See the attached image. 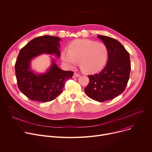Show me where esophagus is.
Segmentation results:
<instances>
[{"label":"esophagus","mask_w":152,"mask_h":152,"mask_svg":"<svg viewBox=\"0 0 152 152\" xmlns=\"http://www.w3.org/2000/svg\"><path fill=\"white\" fill-rule=\"evenodd\" d=\"M80 76V74L79 73H75L74 75H73V77H77Z\"/></svg>","instance_id":"1"}]
</instances>
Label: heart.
Here are the masks:
<instances>
[{
	"mask_svg": "<svg viewBox=\"0 0 152 152\" xmlns=\"http://www.w3.org/2000/svg\"><path fill=\"white\" fill-rule=\"evenodd\" d=\"M61 57L69 67H75L78 62L83 72L94 73L105 66L108 59V49L103 42L78 39L71 43L69 52H62Z\"/></svg>",
	"mask_w": 152,
	"mask_h": 152,
	"instance_id": "b5f03b06",
	"label": "heart"
}]
</instances>
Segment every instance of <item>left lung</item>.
<instances>
[{
	"label": "left lung",
	"mask_w": 152,
	"mask_h": 152,
	"mask_svg": "<svg viewBox=\"0 0 152 152\" xmlns=\"http://www.w3.org/2000/svg\"><path fill=\"white\" fill-rule=\"evenodd\" d=\"M97 37L107 48V63L99 73L88 76L90 82L84 91L90 98L102 102L114 99L124 91L131 66L129 52L118 41L107 36Z\"/></svg>",
	"instance_id": "8db88e82"
}]
</instances>
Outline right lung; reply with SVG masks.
Returning <instances> with one entry per match:
<instances>
[{"label": "right lung", "instance_id": "add662e5", "mask_svg": "<svg viewBox=\"0 0 152 152\" xmlns=\"http://www.w3.org/2000/svg\"><path fill=\"white\" fill-rule=\"evenodd\" d=\"M59 37L43 35L30 41L20 50L15 64L18 87L33 101L47 102L55 99L62 91L66 82L72 78L73 72L60 69L53 62L46 73L36 75L30 69L32 58L42 53L60 56Z\"/></svg>", "mask_w": 152, "mask_h": 152}]
</instances>
